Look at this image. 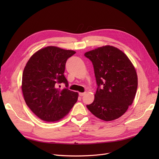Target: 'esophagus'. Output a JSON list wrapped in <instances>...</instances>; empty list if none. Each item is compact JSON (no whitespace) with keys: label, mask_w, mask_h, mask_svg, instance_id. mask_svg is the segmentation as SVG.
<instances>
[{"label":"esophagus","mask_w":159,"mask_h":159,"mask_svg":"<svg viewBox=\"0 0 159 159\" xmlns=\"http://www.w3.org/2000/svg\"><path fill=\"white\" fill-rule=\"evenodd\" d=\"M86 92H84V93H79V95H80V97H82V96H84V95H86Z\"/></svg>","instance_id":"1"}]
</instances>
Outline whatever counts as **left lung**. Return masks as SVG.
<instances>
[{
	"mask_svg": "<svg viewBox=\"0 0 159 159\" xmlns=\"http://www.w3.org/2000/svg\"><path fill=\"white\" fill-rule=\"evenodd\" d=\"M94 68L97 89L88 109L97 118L111 121L127 111L138 86L134 66L121 50L105 46L85 53Z\"/></svg>",
	"mask_w": 159,
	"mask_h": 159,
	"instance_id": "obj_1",
	"label": "left lung"
}]
</instances>
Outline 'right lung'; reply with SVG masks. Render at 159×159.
<instances>
[{"mask_svg": "<svg viewBox=\"0 0 159 159\" xmlns=\"http://www.w3.org/2000/svg\"><path fill=\"white\" fill-rule=\"evenodd\" d=\"M75 53L72 50L48 46L33 54L25 66L22 80L24 101L41 120H59L77 102L78 93L68 88L64 75L67 60ZM61 83L66 86L62 90L57 88Z\"/></svg>", "mask_w": 159, "mask_h": 159, "instance_id": "add662e5", "label": "right lung"}]
</instances>
